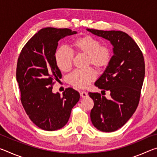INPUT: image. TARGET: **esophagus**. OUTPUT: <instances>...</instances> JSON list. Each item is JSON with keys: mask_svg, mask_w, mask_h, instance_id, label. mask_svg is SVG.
<instances>
[{"mask_svg": "<svg viewBox=\"0 0 157 157\" xmlns=\"http://www.w3.org/2000/svg\"><path fill=\"white\" fill-rule=\"evenodd\" d=\"M80 96L82 98H86L88 96V94H87L86 92H84V91H81L80 92Z\"/></svg>", "mask_w": 157, "mask_h": 157, "instance_id": "34e87169", "label": "esophagus"}]
</instances>
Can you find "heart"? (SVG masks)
Returning <instances> with one entry per match:
<instances>
[{
  "label": "heart",
  "mask_w": 157,
  "mask_h": 157,
  "mask_svg": "<svg viewBox=\"0 0 157 157\" xmlns=\"http://www.w3.org/2000/svg\"><path fill=\"white\" fill-rule=\"evenodd\" d=\"M73 50L79 54L86 55L87 64H92L98 69L107 66L111 58V52L109 46L100 45V41L91 35L77 37L71 43ZM55 61L61 71L67 72L73 65V55L64 48H58L55 54ZM96 78V73L92 68L86 70H76L67 77V81L72 86L79 89H85Z\"/></svg>",
  "instance_id": "obj_1"
}]
</instances>
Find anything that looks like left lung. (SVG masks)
<instances>
[{
	"mask_svg": "<svg viewBox=\"0 0 157 157\" xmlns=\"http://www.w3.org/2000/svg\"><path fill=\"white\" fill-rule=\"evenodd\" d=\"M111 42L113 55L95 85L109 91L108 100L98 93H89L94 102L91 120L95 127L105 132H115L125 124L139 105L145 77L141 50L131 36L122 31L86 29Z\"/></svg>",
	"mask_w": 157,
	"mask_h": 157,
	"instance_id": "left-lung-1",
	"label": "left lung"
}]
</instances>
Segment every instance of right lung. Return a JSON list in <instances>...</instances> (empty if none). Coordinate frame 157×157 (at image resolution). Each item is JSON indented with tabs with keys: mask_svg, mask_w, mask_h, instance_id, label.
Masks as SVG:
<instances>
[{
	"mask_svg": "<svg viewBox=\"0 0 157 157\" xmlns=\"http://www.w3.org/2000/svg\"><path fill=\"white\" fill-rule=\"evenodd\" d=\"M77 33L68 28L41 29L23 48L18 58L17 80L21 101L30 120L41 129L55 131L68 123L79 94L66 89L62 95L52 92L62 73L55 63L58 41Z\"/></svg>",
	"mask_w": 157,
	"mask_h": 157,
	"instance_id": "obj_1",
	"label": "right lung"
}]
</instances>
